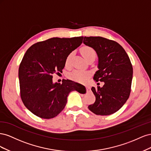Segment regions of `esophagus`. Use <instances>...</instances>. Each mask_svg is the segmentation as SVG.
<instances>
[{
	"instance_id": "obj_1",
	"label": "esophagus",
	"mask_w": 151,
	"mask_h": 151,
	"mask_svg": "<svg viewBox=\"0 0 151 151\" xmlns=\"http://www.w3.org/2000/svg\"><path fill=\"white\" fill-rule=\"evenodd\" d=\"M86 91H88V92H89V91H91V88H90V86H86Z\"/></svg>"
}]
</instances>
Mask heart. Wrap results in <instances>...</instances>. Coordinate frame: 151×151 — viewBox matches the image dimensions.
<instances>
[{
	"label": "heart",
	"mask_w": 151,
	"mask_h": 151,
	"mask_svg": "<svg viewBox=\"0 0 151 151\" xmlns=\"http://www.w3.org/2000/svg\"><path fill=\"white\" fill-rule=\"evenodd\" d=\"M81 52L86 60H88L89 58L91 57H96V55L95 50L93 48L88 46H84L82 47L81 48ZM71 56V53L67 56L65 60L66 65H68L69 64ZM89 75L90 74L88 72H84L79 70H76L70 72L69 74H68V77L71 80L76 82H79V83H86V82H87V81L88 80Z\"/></svg>",
	"instance_id": "obj_1"
}]
</instances>
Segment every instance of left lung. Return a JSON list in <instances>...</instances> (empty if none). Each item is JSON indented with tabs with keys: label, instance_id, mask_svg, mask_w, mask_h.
I'll use <instances>...</instances> for the list:
<instances>
[{
	"label": "left lung",
	"instance_id": "left-lung-1",
	"mask_svg": "<svg viewBox=\"0 0 151 151\" xmlns=\"http://www.w3.org/2000/svg\"><path fill=\"white\" fill-rule=\"evenodd\" d=\"M83 43L93 48L98 57V70L93 79L104 83L102 88L92 87L96 101L89 105L98 115H109L123 106L130 94L133 68L125 50L115 41L101 36L83 37Z\"/></svg>",
	"mask_w": 151,
	"mask_h": 151
}]
</instances>
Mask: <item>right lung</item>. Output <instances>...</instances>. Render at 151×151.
Listing matches in <instances>:
<instances>
[{"mask_svg":"<svg viewBox=\"0 0 151 151\" xmlns=\"http://www.w3.org/2000/svg\"><path fill=\"white\" fill-rule=\"evenodd\" d=\"M83 37L52 38L27 50L19 68L21 98L34 115L45 119L57 116L65 108L71 91L85 87L70 80L53 83L52 74L61 72L67 56L83 43Z\"/></svg>","mask_w":151,"mask_h":151,"instance_id":"1","label":"right lung"}]
</instances>
